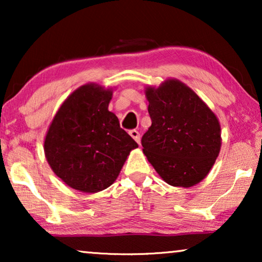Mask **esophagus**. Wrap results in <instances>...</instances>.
Wrapping results in <instances>:
<instances>
[{"instance_id":"34e87169","label":"esophagus","mask_w":262,"mask_h":262,"mask_svg":"<svg viewBox=\"0 0 262 262\" xmlns=\"http://www.w3.org/2000/svg\"><path fill=\"white\" fill-rule=\"evenodd\" d=\"M128 134H130L131 137L134 138L135 141L138 143V144L141 143V136H139V132L137 130H130V131H128Z\"/></svg>"}]
</instances>
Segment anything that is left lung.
Wrapping results in <instances>:
<instances>
[{"label":"left lung","instance_id":"left-lung-1","mask_svg":"<svg viewBox=\"0 0 262 262\" xmlns=\"http://www.w3.org/2000/svg\"><path fill=\"white\" fill-rule=\"evenodd\" d=\"M151 126L143 152L167 184L191 187L206 177L221 150L217 117L187 85L168 80L146 88Z\"/></svg>","mask_w":262,"mask_h":262}]
</instances>
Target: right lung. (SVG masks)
<instances>
[{
    "mask_svg": "<svg viewBox=\"0 0 262 262\" xmlns=\"http://www.w3.org/2000/svg\"><path fill=\"white\" fill-rule=\"evenodd\" d=\"M111 99L110 89L82 85L63 102L46 134L50 167L77 191L95 193L110 187L138 146L108 111Z\"/></svg>",
    "mask_w": 262,
    "mask_h": 262,
    "instance_id": "obj_1",
    "label": "right lung"
}]
</instances>
